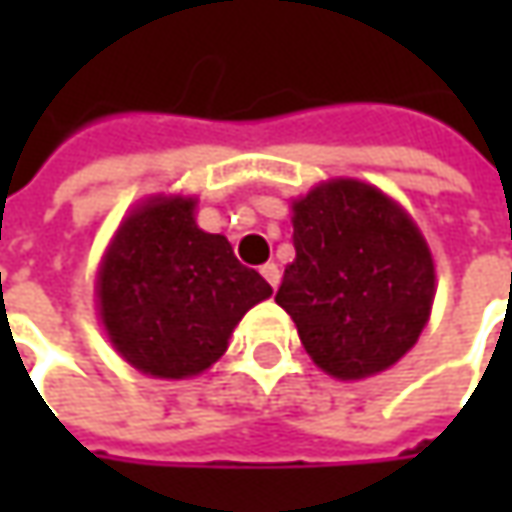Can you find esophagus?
Returning a JSON list of instances; mask_svg holds the SVG:
<instances>
[{"label":"esophagus","instance_id":"34e87169","mask_svg":"<svg viewBox=\"0 0 512 512\" xmlns=\"http://www.w3.org/2000/svg\"><path fill=\"white\" fill-rule=\"evenodd\" d=\"M262 276L267 279V285L276 290V285H279V279H282V270L273 265V262H267V265H262Z\"/></svg>","mask_w":512,"mask_h":512}]
</instances>
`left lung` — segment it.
I'll return each instance as SVG.
<instances>
[{
	"instance_id": "left-lung-1",
	"label": "left lung",
	"mask_w": 512,
	"mask_h": 512,
	"mask_svg": "<svg viewBox=\"0 0 512 512\" xmlns=\"http://www.w3.org/2000/svg\"><path fill=\"white\" fill-rule=\"evenodd\" d=\"M293 247L276 302L322 370L364 379L416 344L433 305V259L382 190L353 179L310 190L293 205Z\"/></svg>"
}]
</instances>
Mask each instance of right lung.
Masks as SVG:
<instances>
[{"label":"right lung","instance_id":"obj_1","mask_svg":"<svg viewBox=\"0 0 512 512\" xmlns=\"http://www.w3.org/2000/svg\"><path fill=\"white\" fill-rule=\"evenodd\" d=\"M99 310L110 342L159 379L207 370L227 350L239 319L273 290L245 267L225 236L205 233L193 199L133 210L99 270Z\"/></svg>","mask_w":512,"mask_h":512}]
</instances>
